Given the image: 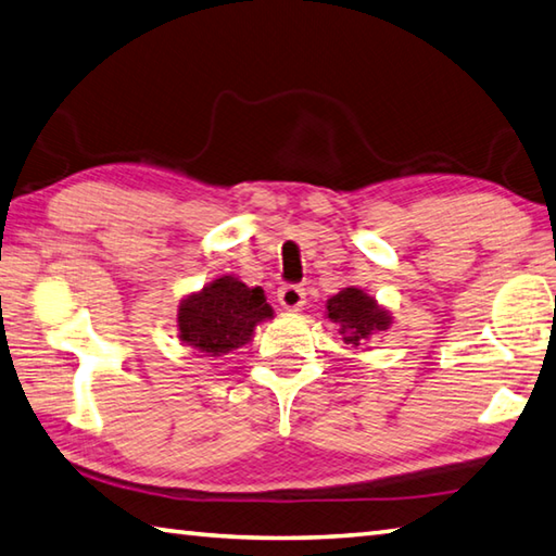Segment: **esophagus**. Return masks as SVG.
<instances>
[{
	"label": "esophagus",
	"instance_id": "1",
	"mask_svg": "<svg viewBox=\"0 0 556 556\" xmlns=\"http://www.w3.org/2000/svg\"><path fill=\"white\" fill-rule=\"evenodd\" d=\"M277 299L281 308L287 311H299L301 306H304V299H306V291L301 289L299 285H285L279 291H277Z\"/></svg>",
	"mask_w": 556,
	"mask_h": 556
}]
</instances>
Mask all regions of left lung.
<instances>
[{"label":"left lung","mask_w":556,"mask_h":556,"mask_svg":"<svg viewBox=\"0 0 556 556\" xmlns=\"http://www.w3.org/2000/svg\"><path fill=\"white\" fill-rule=\"evenodd\" d=\"M326 308L328 318L340 326L342 340L352 348L362 345L375 332H381L391 326L389 311H383L375 299L355 287H348L338 291L336 296H330Z\"/></svg>","instance_id":"left-lung-1"}]
</instances>
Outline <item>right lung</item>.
Segmentation results:
<instances>
[{
    "mask_svg": "<svg viewBox=\"0 0 556 556\" xmlns=\"http://www.w3.org/2000/svg\"><path fill=\"white\" fill-rule=\"evenodd\" d=\"M271 318L265 291L236 277H218L179 304V340L208 357L243 348L260 320Z\"/></svg>",
    "mask_w": 556,
    "mask_h": 556,
    "instance_id": "obj_1",
    "label": "right lung"
}]
</instances>
